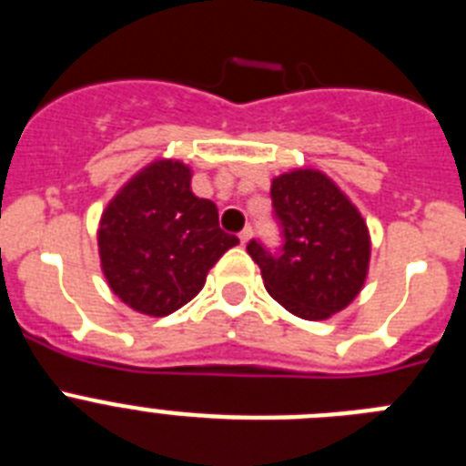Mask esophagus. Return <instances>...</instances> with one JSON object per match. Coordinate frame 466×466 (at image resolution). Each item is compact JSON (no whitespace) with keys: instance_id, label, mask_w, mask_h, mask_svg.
<instances>
[{"instance_id":"obj_1","label":"esophagus","mask_w":466,"mask_h":466,"mask_svg":"<svg viewBox=\"0 0 466 466\" xmlns=\"http://www.w3.org/2000/svg\"><path fill=\"white\" fill-rule=\"evenodd\" d=\"M249 240H252V228L247 226V228L240 233V242H242V245H247Z\"/></svg>"}]
</instances>
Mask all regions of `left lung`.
I'll list each match as a JSON object with an SVG mask.
<instances>
[{
  "label": "left lung",
  "mask_w": 466,
  "mask_h": 466,
  "mask_svg": "<svg viewBox=\"0 0 466 466\" xmlns=\"http://www.w3.org/2000/svg\"><path fill=\"white\" fill-rule=\"evenodd\" d=\"M270 196L284 247L279 257L249 242L268 294L300 319H329L360 296L371 261V233L348 193L315 167L273 177Z\"/></svg>",
  "instance_id": "8db88e82"
}]
</instances>
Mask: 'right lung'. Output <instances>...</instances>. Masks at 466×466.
Returning a JSON list of instances; mask_svg holds the SVG:
<instances>
[{"instance_id":"add662e5","label":"right lung","mask_w":466,"mask_h":466,"mask_svg":"<svg viewBox=\"0 0 466 466\" xmlns=\"http://www.w3.org/2000/svg\"><path fill=\"white\" fill-rule=\"evenodd\" d=\"M191 177L182 160L156 158L102 209V275L135 312L166 317L187 306L214 263L240 242L219 228L217 205L191 191Z\"/></svg>"}]
</instances>
